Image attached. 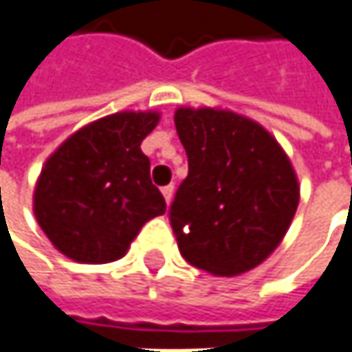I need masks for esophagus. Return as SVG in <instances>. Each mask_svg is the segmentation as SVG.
Returning a JSON list of instances; mask_svg holds the SVG:
<instances>
[{"mask_svg": "<svg viewBox=\"0 0 352 352\" xmlns=\"http://www.w3.org/2000/svg\"><path fill=\"white\" fill-rule=\"evenodd\" d=\"M162 195H164L166 203L170 205V203H172V197H174V184H168V186H164V188H162Z\"/></svg>", "mask_w": 352, "mask_h": 352, "instance_id": "1", "label": "esophagus"}]
</instances>
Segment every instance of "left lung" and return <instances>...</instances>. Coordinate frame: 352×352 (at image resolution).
Instances as JSON below:
<instances>
[{"instance_id": "8db88e82", "label": "left lung", "mask_w": 352, "mask_h": 352, "mask_svg": "<svg viewBox=\"0 0 352 352\" xmlns=\"http://www.w3.org/2000/svg\"><path fill=\"white\" fill-rule=\"evenodd\" d=\"M174 122L188 157L168 211L180 254L219 276L258 266L299 203L289 157L268 131L236 112L178 108Z\"/></svg>"}]
</instances>
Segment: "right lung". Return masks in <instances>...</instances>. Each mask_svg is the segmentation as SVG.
<instances>
[{"label":"right lung","mask_w":352,"mask_h":352,"mask_svg":"<svg viewBox=\"0 0 352 352\" xmlns=\"http://www.w3.org/2000/svg\"><path fill=\"white\" fill-rule=\"evenodd\" d=\"M157 120V112L110 114L74 133L47 160L34 215L59 252L78 263H112L149 219L166 213L141 151Z\"/></svg>","instance_id":"obj_1"}]
</instances>
